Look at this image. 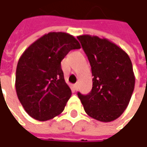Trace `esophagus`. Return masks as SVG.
Here are the masks:
<instances>
[{
    "mask_svg": "<svg viewBox=\"0 0 147 147\" xmlns=\"http://www.w3.org/2000/svg\"><path fill=\"white\" fill-rule=\"evenodd\" d=\"M78 83H75V84L74 85V90H78Z\"/></svg>",
    "mask_w": 147,
    "mask_h": 147,
    "instance_id": "esophagus-1",
    "label": "esophagus"
}]
</instances>
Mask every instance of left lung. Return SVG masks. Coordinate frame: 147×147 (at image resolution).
I'll use <instances>...</instances> for the list:
<instances>
[{
	"mask_svg": "<svg viewBox=\"0 0 147 147\" xmlns=\"http://www.w3.org/2000/svg\"><path fill=\"white\" fill-rule=\"evenodd\" d=\"M78 39L92 67V89L78 92L85 112L100 122H111L126 110L135 86L132 61L123 49L106 38L82 35Z\"/></svg>",
	"mask_w": 147,
	"mask_h": 147,
	"instance_id": "left-lung-1",
	"label": "left lung"
}]
</instances>
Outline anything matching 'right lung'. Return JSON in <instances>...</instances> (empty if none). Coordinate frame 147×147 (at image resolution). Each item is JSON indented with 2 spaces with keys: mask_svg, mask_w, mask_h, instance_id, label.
<instances>
[{
  "mask_svg": "<svg viewBox=\"0 0 147 147\" xmlns=\"http://www.w3.org/2000/svg\"><path fill=\"white\" fill-rule=\"evenodd\" d=\"M81 48L75 37L62 32L43 35L20 56L15 89L24 109L32 118L46 121L63 112L71 96L61 61L71 50Z\"/></svg>",
  "mask_w": 147,
  "mask_h": 147,
  "instance_id": "add662e5",
  "label": "right lung"
}]
</instances>
